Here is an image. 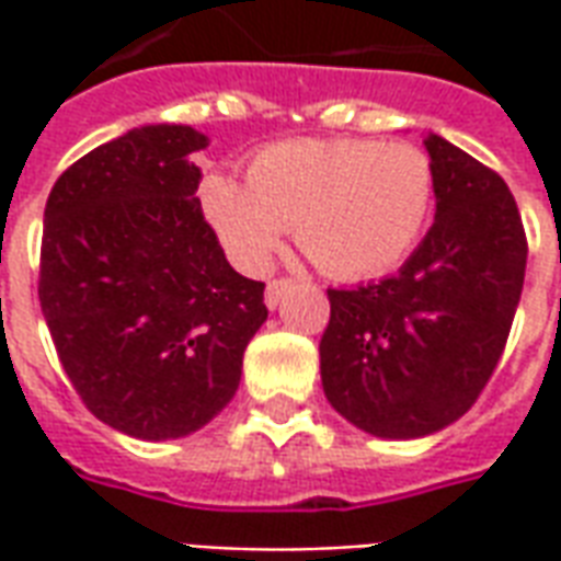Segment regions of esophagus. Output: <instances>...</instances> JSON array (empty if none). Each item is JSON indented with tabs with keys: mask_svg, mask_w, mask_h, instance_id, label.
<instances>
[{
	"mask_svg": "<svg viewBox=\"0 0 561 561\" xmlns=\"http://www.w3.org/2000/svg\"><path fill=\"white\" fill-rule=\"evenodd\" d=\"M291 291V279H273L267 285V291H264V304L267 309H276L282 304V297Z\"/></svg>",
	"mask_w": 561,
	"mask_h": 561,
	"instance_id": "esophagus-1",
	"label": "esophagus"
}]
</instances>
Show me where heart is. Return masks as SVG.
Listing matches in <instances>:
<instances>
[{
	"mask_svg": "<svg viewBox=\"0 0 561 561\" xmlns=\"http://www.w3.org/2000/svg\"><path fill=\"white\" fill-rule=\"evenodd\" d=\"M433 161L412 144L300 138L270 144L245 183L209 173L201 209L243 273H264L282 237L342 282L381 276L409 255L430 221Z\"/></svg>",
	"mask_w": 561,
	"mask_h": 561,
	"instance_id": "obj_1",
	"label": "heart"
}]
</instances>
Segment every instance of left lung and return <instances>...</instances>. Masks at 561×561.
<instances>
[{
	"label": "left lung",
	"mask_w": 561,
	"mask_h": 561,
	"mask_svg": "<svg viewBox=\"0 0 561 561\" xmlns=\"http://www.w3.org/2000/svg\"><path fill=\"white\" fill-rule=\"evenodd\" d=\"M435 221L397 276L330 288L324 397L357 430L423 438L478 400L505 352L526 276V233L505 180L426 135Z\"/></svg>",
	"instance_id": "obj_1"
}]
</instances>
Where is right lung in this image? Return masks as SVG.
Listing matches in <instances>:
<instances>
[{
    "instance_id": "add662e5",
    "label": "right lung",
    "mask_w": 561,
    "mask_h": 561,
    "mask_svg": "<svg viewBox=\"0 0 561 561\" xmlns=\"http://www.w3.org/2000/svg\"><path fill=\"white\" fill-rule=\"evenodd\" d=\"M192 126H140L75 161L44 207L42 312L99 421L183 438L231 402L267 321L264 282L228 264L197 201Z\"/></svg>"
}]
</instances>
